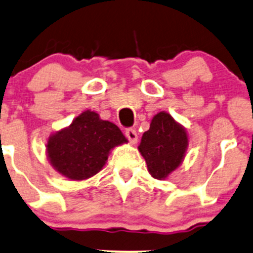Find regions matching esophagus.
Here are the masks:
<instances>
[{
    "instance_id": "34e87169",
    "label": "esophagus",
    "mask_w": 253,
    "mask_h": 253,
    "mask_svg": "<svg viewBox=\"0 0 253 253\" xmlns=\"http://www.w3.org/2000/svg\"><path fill=\"white\" fill-rule=\"evenodd\" d=\"M125 134H126L127 139L129 140V143H131V144H135V143H137L138 135H137V132H135V129L127 128L126 132H125Z\"/></svg>"
}]
</instances>
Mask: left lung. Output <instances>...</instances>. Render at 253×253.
Wrapping results in <instances>:
<instances>
[{"label":"left lung","mask_w":253,"mask_h":253,"mask_svg":"<svg viewBox=\"0 0 253 253\" xmlns=\"http://www.w3.org/2000/svg\"><path fill=\"white\" fill-rule=\"evenodd\" d=\"M188 147L187 132L167 113H159L151 120L150 128L140 142V154L147 162L149 173L165 179L184 158Z\"/></svg>","instance_id":"1"}]
</instances>
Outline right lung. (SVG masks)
Here are the masks:
<instances>
[{
    "label": "right lung",
    "instance_id": "right-lung-1",
    "mask_svg": "<svg viewBox=\"0 0 253 253\" xmlns=\"http://www.w3.org/2000/svg\"><path fill=\"white\" fill-rule=\"evenodd\" d=\"M127 142L116 125L100 120L94 111H84L68 128L50 135L47 155L55 171L69 179L82 180L97 174L109 151Z\"/></svg>",
    "mask_w": 253,
    "mask_h": 253
}]
</instances>
